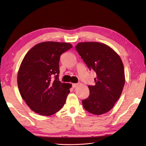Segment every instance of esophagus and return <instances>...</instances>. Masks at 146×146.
I'll list each match as a JSON object with an SVG mask.
<instances>
[{
    "mask_svg": "<svg viewBox=\"0 0 146 146\" xmlns=\"http://www.w3.org/2000/svg\"><path fill=\"white\" fill-rule=\"evenodd\" d=\"M78 83H73V84H72V87H73V88H76L77 86H78Z\"/></svg>",
    "mask_w": 146,
    "mask_h": 146,
    "instance_id": "34e87169",
    "label": "esophagus"
}]
</instances>
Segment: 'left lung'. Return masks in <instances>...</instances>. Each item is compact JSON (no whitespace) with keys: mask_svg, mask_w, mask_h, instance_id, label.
Listing matches in <instances>:
<instances>
[{"mask_svg":"<svg viewBox=\"0 0 146 146\" xmlns=\"http://www.w3.org/2000/svg\"><path fill=\"white\" fill-rule=\"evenodd\" d=\"M76 49L90 70L97 74L95 85H88L89 97L82 101L88 112L102 115L110 111L122 94L125 84L121 58L107 44L98 42H79Z\"/></svg>","mask_w":146,"mask_h":146,"instance_id":"obj_1","label":"left lung"}]
</instances>
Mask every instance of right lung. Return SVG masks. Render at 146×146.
<instances>
[{"mask_svg":"<svg viewBox=\"0 0 146 146\" xmlns=\"http://www.w3.org/2000/svg\"><path fill=\"white\" fill-rule=\"evenodd\" d=\"M72 47L68 42H42L24 56L17 74L18 88L35 112L49 116L63 107L71 85L59 80V61L61 54Z\"/></svg>","mask_w":146,"mask_h":146,"instance_id":"add662e5","label":"right lung"}]
</instances>
